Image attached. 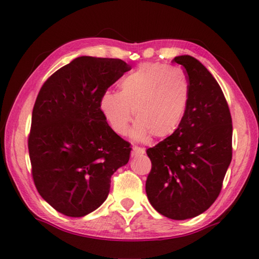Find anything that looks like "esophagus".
I'll list each match as a JSON object with an SVG mask.
<instances>
[{
    "label": "esophagus",
    "mask_w": 259,
    "mask_h": 259,
    "mask_svg": "<svg viewBox=\"0 0 259 259\" xmlns=\"http://www.w3.org/2000/svg\"><path fill=\"white\" fill-rule=\"evenodd\" d=\"M133 151H134V155H144V153L146 152V150L144 149V148L136 147V146L133 148Z\"/></svg>",
    "instance_id": "obj_1"
}]
</instances>
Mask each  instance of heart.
I'll list each match as a JSON object with an SVG mask.
<instances>
[{"mask_svg":"<svg viewBox=\"0 0 259 259\" xmlns=\"http://www.w3.org/2000/svg\"><path fill=\"white\" fill-rule=\"evenodd\" d=\"M120 92L104 91L100 111L115 134L123 136L136 113L131 138L147 140L151 135L164 138L178 129L190 97L185 73L162 63H146L125 75Z\"/></svg>","mask_w":259,"mask_h":259,"instance_id":"obj_1","label":"heart"}]
</instances>
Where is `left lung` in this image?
I'll list each match as a JSON object with an SVG mask.
<instances>
[{"instance_id": "obj_1", "label": "left lung", "mask_w": 259, "mask_h": 259, "mask_svg": "<svg viewBox=\"0 0 259 259\" xmlns=\"http://www.w3.org/2000/svg\"><path fill=\"white\" fill-rule=\"evenodd\" d=\"M190 97L175 133L147 150L151 171L146 192L151 206L175 221L194 218L217 199L232 161V115L218 82L200 61L178 56Z\"/></svg>"}]
</instances>
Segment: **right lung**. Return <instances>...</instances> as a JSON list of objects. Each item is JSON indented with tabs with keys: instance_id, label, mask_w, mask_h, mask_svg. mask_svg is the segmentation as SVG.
<instances>
[{
	"instance_id": "add662e5",
	"label": "right lung",
	"mask_w": 259,
	"mask_h": 259,
	"mask_svg": "<svg viewBox=\"0 0 259 259\" xmlns=\"http://www.w3.org/2000/svg\"><path fill=\"white\" fill-rule=\"evenodd\" d=\"M120 59L79 57L49 78L32 112L29 153L38 194L57 211L83 217L107 199L130 144L110 128L99 102L126 71Z\"/></svg>"
}]
</instances>
